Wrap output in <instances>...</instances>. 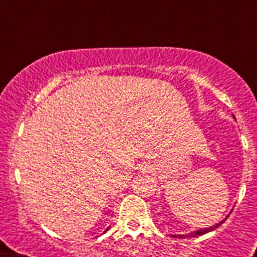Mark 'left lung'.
Returning a JSON list of instances; mask_svg holds the SVG:
<instances>
[{
	"mask_svg": "<svg viewBox=\"0 0 257 257\" xmlns=\"http://www.w3.org/2000/svg\"><path fill=\"white\" fill-rule=\"evenodd\" d=\"M233 117H234V115H233ZM226 219H228V216H226L224 220H221L220 222H217V224H215V225L210 226V228H205V229H199V230L190 231V233H188V234L187 233H185V234H171V237L172 238H180V239H183V238H194V237H197V235H203V234H206V233H208V231H212V230H215L216 228H219V226L221 225L222 222L225 221Z\"/></svg>",
	"mask_w": 257,
	"mask_h": 257,
	"instance_id": "8db88e82",
	"label": "left lung"
}]
</instances>
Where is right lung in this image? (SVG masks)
Listing matches in <instances>:
<instances>
[{"instance_id":"add662e5","label":"right lung","mask_w":257,"mask_h":257,"mask_svg":"<svg viewBox=\"0 0 257 257\" xmlns=\"http://www.w3.org/2000/svg\"><path fill=\"white\" fill-rule=\"evenodd\" d=\"M106 230H108V229H106ZM106 230H105V231H106Z\"/></svg>"}]
</instances>
